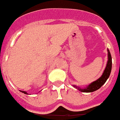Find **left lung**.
Listing matches in <instances>:
<instances>
[{"label": "left lung", "mask_w": 120, "mask_h": 120, "mask_svg": "<svg viewBox=\"0 0 120 120\" xmlns=\"http://www.w3.org/2000/svg\"><path fill=\"white\" fill-rule=\"evenodd\" d=\"M107 51H108V61H107L106 68L103 72V74L100 77L94 82H92L91 83L89 84L86 87H84V88H81L75 85H73L74 87L77 88L80 92H94L100 89L106 83V80L109 77V75L111 72L112 63V57H111L109 49H108Z\"/></svg>", "instance_id": "obj_1"}]
</instances>
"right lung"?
I'll use <instances>...</instances> for the list:
<instances>
[{
    "instance_id": "right-lung-1",
    "label": "right lung",
    "mask_w": 120,
    "mask_h": 120,
    "mask_svg": "<svg viewBox=\"0 0 120 120\" xmlns=\"http://www.w3.org/2000/svg\"><path fill=\"white\" fill-rule=\"evenodd\" d=\"M20 91L21 92H22V93L25 94H27V95H28V94L27 93V92H26V91H23V90H20Z\"/></svg>"
}]
</instances>
